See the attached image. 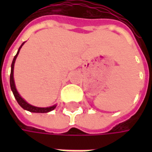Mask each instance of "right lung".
Returning a JSON list of instances; mask_svg holds the SVG:
<instances>
[{
  "instance_id": "1",
  "label": "right lung",
  "mask_w": 152,
  "mask_h": 152,
  "mask_svg": "<svg viewBox=\"0 0 152 152\" xmlns=\"http://www.w3.org/2000/svg\"><path fill=\"white\" fill-rule=\"evenodd\" d=\"M23 44L24 42L22 44V45L19 47V49L18 50V53L17 54L15 55V58H14V59H13V62H12L11 64V72H10V88H11V90L13 94H14V95H15V98L17 100V102L19 105L21 106L25 110H27V111H29V112H36V113H46V112H51V111H53V109L56 107V105H53L52 107H34V106H31L30 105L29 103L26 102L25 100L22 99L21 96L18 94V91H17V89L15 88V80H14V66H15V59H16V58L18 56V53H19V50L21 49V47L23 45Z\"/></svg>"
}]
</instances>
